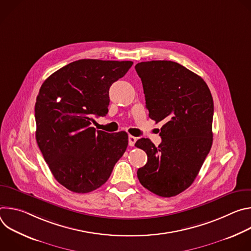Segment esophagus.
I'll list each match as a JSON object with an SVG mask.
<instances>
[{"instance_id":"esophagus-1","label":"esophagus","mask_w":251,"mask_h":251,"mask_svg":"<svg viewBox=\"0 0 251 251\" xmlns=\"http://www.w3.org/2000/svg\"><path fill=\"white\" fill-rule=\"evenodd\" d=\"M136 141H137V138H136V137H134V136H131V135L128 137V143H129V146L133 147V146L135 145Z\"/></svg>"}]
</instances>
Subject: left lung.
<instances>
[{
  "mask_svg": "<svg viewBox=\"0 0 251 251\" xmlns=\"http://www.w3.org/2000/svg\"><path fill=\"white\" fill-rule=\"evenodd\" d=\"M135 69L142 80L149 116L161 128L156 147L141 138L135 146L148 161L138 169L141 185L164 198L187 190L197 177L212 144L213 100L203 79L170 60L140 62Z\"/></svg>",
  "mask_w": 251,
  "mask_h": 251,
  "instance_id": "8db88e82",
  "label": "left lung"
}]
</instances>
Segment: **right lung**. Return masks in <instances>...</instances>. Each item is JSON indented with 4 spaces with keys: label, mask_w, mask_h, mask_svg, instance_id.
<instances>
[{
    "label": "right lung",
    "mask_w": 251,
    "mask_h": 251,
    "mask_svg": "<svg viewBox=\"0 0 251 251\" xmlns=\"http://www.w3.org/2000/svg\"><path fill=\"white\" fill-rule=\"evenodd\" d=\"M132 61L79 59L48 77L34 106L38 145L55 180L85 194L108 180L128 146L125 132L90 127L92 116L108 112L109 88Z\"/></svg>",
    "instance_id": "add662e5"
}]
</instances>
